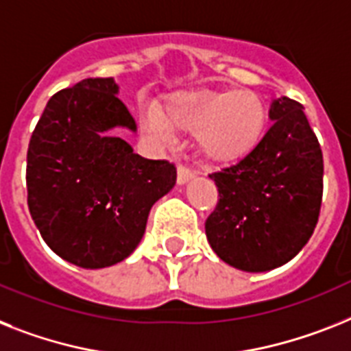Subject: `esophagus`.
I'll return each instance as SVG.
<instances>
[{
    "label": "esophagus",
    "mask_w": 351,
    "mask_h": 351,
    "mask_svg": "<svg viewBox=\"0 0 351 351\" xmlns=\"http://www.w3.org/2000/svg\"><path fill=\"white\" fill-rule=\"evenodd\" d=\"M195 178V173L192 170H188L186 167H179L178 169V184H186L188 181H192Z\"/></svg>",
    "instance_id": "1"
}]
</instances>
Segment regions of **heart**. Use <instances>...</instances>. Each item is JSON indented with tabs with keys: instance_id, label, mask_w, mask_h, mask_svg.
<instances>
[{
	"instance_id": "b5f03b06",
	"label": "heart",
	"mask_w": 351,
	"mask_h": 351,
	"mask_svg": "<svg viewBox=\"0 0 351 351\" xmlns=\"http://www.w3.org/2000/svg\"><path fill=\"white\" fill-rule=\"evenodd\" d=\"M141 127L154 140L169 141L172 130L195 134L199 154L211 163H230L258 143L267 109L251 89H190L167 100L163 112L150 106Z\"/></svg>"
}]
</instances>
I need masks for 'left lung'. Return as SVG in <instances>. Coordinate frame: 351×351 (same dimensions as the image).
<instances>
[{"instance_id":"left-lung-1","label":"left lung","mask_w":351,"mask_h":351,"mask_svg":"<svg viewBox=\"0 0 351 351\" xmlns=\"http://www.w3.org/2000/svg\"><path fill=\"white\" fill-rule=\"evenodd\" d=\"M269 118L249 154L210 176L221 199L204 226L208 242L245 273L291 262L314 233L323 197V152L303 106L280 97Z\"/></svg>"}]
</instances>
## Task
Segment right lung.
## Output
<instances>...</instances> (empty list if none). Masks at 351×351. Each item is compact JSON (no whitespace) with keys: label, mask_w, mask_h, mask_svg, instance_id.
<instances>
[{"label":"right lung","mask_w":351,"mask_h":351,"mask_svg":"<svg viewBox=\"0 0 351 351\" xmlns=\"http://www.w3.org/2000/svg\"><path fill=\"white\" fill-rule=\"evenodd\" d=\"M112 78H86L55 93L26 154L28 210L55 254L84 269L125 260L150 208L176 184V167L145 159L112 130L136 121Z\"/></svg>","instance_id":"1"}]
</instances>
